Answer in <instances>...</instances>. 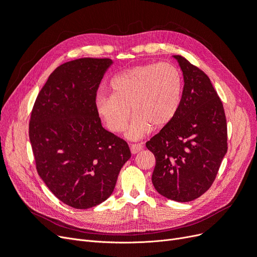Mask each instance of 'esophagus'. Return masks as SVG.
<instances>
[{"label":"esophagus","mask_w":257,"mask_h":257,"mask_svg":"<svg viewBox=\"0 0 257 257\" xmlns=\"http://www.w3.org/2000/svg\"><path fill=\"white\" fill-rule=\"evenodd\" d=\"M143 148H144V147H143V145H141V144H133V145L130 146L131 152L133 153V154H136V153H138L139 151H142Z\"/></svg>","instance_id":"1"}]
</instances>
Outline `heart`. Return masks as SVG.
I'll return each instance as SVG.
<instances>
[{
	"label": "heart",
	"mask_w": 257,
	"mask_h": 257,
	"mask_svg": "<svg viewBox=\"0 0 257 257\" xmlns=\"http://www.w3.org/2000/svg\"><path fill=\"white\" fill-rule=\"evenodd\" d=\"M110 87L112 94L96 98V111L107 128L120 133L135 114L126 137L139 139L151 126L163 128L173 121L182 100L183 79L179 69L167 63L137 65L116 74Z\"/></svg>",
	"instance_id": "b5f03b06"
}]
</instances>
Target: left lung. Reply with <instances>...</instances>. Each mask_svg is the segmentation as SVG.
Here are the masks:
<instances>
[{
	"mask_svg": "<svg viewBox=\"0 0 257 257\" xmlns=\"http://www.w3.org/2000/svg\"><path fill=\"white\" fill-rule=\"evenodd\" d=\"M180 108L173 121L146 143L155 157L152 183L161 195L185 203L209 190L227 152L223 104L209 77L181 56Z\"/></svg>",
	"mask_w": 257,
	"mask_h": 257,
	"instance_id": "1",
	"label": "left lung"
}]
</instances>
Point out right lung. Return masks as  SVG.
I'll return each mask as SVG.
<instances>
[{"instance_id": "obj_1", "label": "right lung", "mask_w": 257, "mask_h": 257, "mask_svg": "<svg viewBox=\"0 0 257 257\" xmlns=\"http://www.w3.org/2000/svg\"><path fill=\"white\" fill-rule=\"evenodd\" d=\"M110 59L82 58L57 67L38 93L29 136L37 173L62 203L89 209L109 197L128 145L102 126L98 85Z\"/></svg>"}]
</instances>
